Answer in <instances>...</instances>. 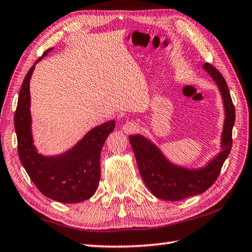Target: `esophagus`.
<instances>
[{
    "instance_id": "obj_1",
    "label": "esophagus",
    "mask_w": 252,
    "mask_h": 252,
    "mask_svg": "<svg viewBox=\"0 0 252 252\" xmlns=\"http://www.w3.org/2000/svg\"><path fill=\"white\" fill-rule=\"evenodd\" d=\"M122 130L126 134H131V133H134L138 130V125L134 121H127L126 125H123Z\"/></svg>"
}]
</instances>
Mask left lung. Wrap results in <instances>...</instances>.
Listing matches in <instances>:
<instances>
[{
  "label": "left lung",
  "instance_id": "obj_1",
  "mask_svg": "<svg viewBox=\"0 0 252 252\" xmlns=\"http://www.w3.org/2000/svg\"><path fill=\"white\" fill-rule=\"evenodd\" d=\"M203 68L210 73L220 89L225 107V122L222 132L223 151L205 168L189 170L169 162L156 145L142 135H130L129 140L144 183L157 198L179 201L187 197L202 194L217 181L222 165L232 148V131L235 122V107L225 79L221 72L206 63Z\"/></svg>",
  "mask_w": 252,
  "mask_h": 252
}]
</instances>
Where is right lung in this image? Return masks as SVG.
Here are the masks:
<instances>
[{"instance_id":"add662e5","label":"right lung","mask_w":252,"mask_h":252,"mask_svg":"<svg viewBox=\"0 0 252 252\" xmlns=\"http://www.w3.org/2000/svg\"><path fill=\"white\" fill-rule=\"evenodd\" d=\"M51 50L37 58L34 65ZM34 65L24 79L14 116L19 160L36 189L44 196L63 203L81 202L92 197L97 189L100 152L106 138L115 129V121L110 120L94 127L70 151L60 156L44 157L37 154L31 134L29 91Z\"/></svg>"}]
</instances>
